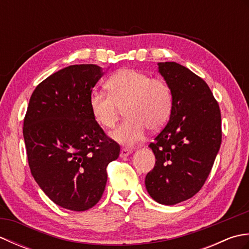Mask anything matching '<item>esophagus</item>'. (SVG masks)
<instances>
[{
  "mask_svg": "<svg viewBox=\"0 0 249 249\" xmlns=\"http://www.w3.org/2000/svg\"><path fill=\"white\" fill-rule=\"evenodd\" d=\"M131 151L130 149H122L121 150V157H127L129 154H131Z\"/></svg>",
  "mask_w": 249,
  "mask_h": 249,
  "instance_id": "1",
  "label": "esophagus"
}]
</instances>
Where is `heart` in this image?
I'll return each instance as SVG.
<instances>
[{"mask_svg":"<svg viewBox=\"0 0 249 249\" xmlns=\"http://www.w3.org/2000/svg\"><path fill=\"white\" fill-rule=\"evenodd\" d=\"M106 87L109 95H89V109L104 128H112L123 110L126 119L111 133L112 139L121 144L136 145L143 139L146 128L160 129L170 118L173 95L163 79L126 68L110 77Z\"/></svg>","mask_w":249,"mask_h":249,"instance_id":"obj_1","label":"heart"}]
</instances>
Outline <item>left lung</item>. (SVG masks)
Returning <instances> with one entry per match:
<instances>
[{"label": "left lung", "instance_id": "left-lung-1", "mask_svg": "<svg viewBox=\"0 0 249 249\" xmlns=\"http://www.w3.org/2000/svg\"><path fill=\"white\" fill-rule=\"evenodd\" d=\"M171 88L173 107L167 125L149 147L156 158L145 187L156 202L174 205L203 186L221 143L219 106L203 79L176 62L158 63Z\"/></svg>", "mask_w": 249, "mask_h": 249}]
</instances>
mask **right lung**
Here are the masks:
<instances>
[{
	"mask_svg": "<svg viewBox=\"0 0 249 249\" xmlns=\"http://www.w3.org/2000/svg\"><path fill=\"white\" fill-rule=\"evenodd\" d=\"M104 75L94 64L52 73L34 89L23 122L32 176L50 200L76 212L100 200L106 168L120 155V145L105 135L89 105Z\"/></svg>",
	"mask_w": 249,
	"mask_h": 249,
	"instance_id": "right-lung-1",
	"label": "right lung"
}]
</instances>
